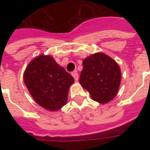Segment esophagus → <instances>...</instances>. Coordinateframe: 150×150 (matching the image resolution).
Returning a JSON list of instances; mask_svg holds the SVG:
<instances>
[{"mask_svg":"<svg viewBox=\"0 0 150 150\" xmlns=\"http://www.w3.org/2000/svg\"><path fill=\"white\" fill-rule=\"evenodd\" d=\"M71 75L74 77V79H75V81H78L79 79V75L78 73H77V71H73L71 73Z\"/></svg>","mask_w":150,"mask_h":150,"instance_id":"esophagus-1","label":"esophagus"}]
</instances>
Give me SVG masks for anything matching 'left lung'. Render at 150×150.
Instances as JSON below:
<instances>
[{"label":"left lung","mask_w":150,"mask_h":150,"mask_svg":"<svg viewBox=\"0 0 150 150\" xmlns=\"http://www.w3.org/2000/svg\"><path fill=\"white\" fill-rule=\"evenodd\" d=\"M79 83L91 97L106 104L116 96L120 83V70L112 59L102 53L89 56L83 61Z\"/></svg>","instance_id":"8db88e82"}]
</instances>
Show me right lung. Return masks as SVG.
Here are the masks:
<instances>
[{
  "instance_id": "1",
  "label": "right lung",
  "mask_w": 150,
  "mask_h": 150,
  "mask_svg": "<svg viewBox=\"0 0 150 150\" xmlns=\"http://www.w3.org/2000/svg\"><path fill=\"white\" fill-rule=\"evenodd\" d=\"M24 82L40 106L57 111L67 103L69 88L74 83V78L51 56L42 54L28 65Z\"/></svg>"
}]
</instances>
